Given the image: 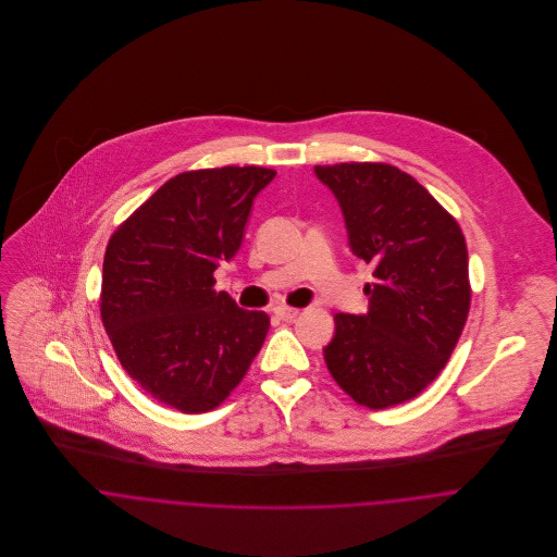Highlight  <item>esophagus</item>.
I'll return each mask as SVG.
<instances>
[{
    "mask_svg": "<svg viewBox=\"0 0 557 557\" xmlns=\"http://www.w3.org/2000/svg\"><path fill=\"white\" fill-rule=\"evenodd\" d=\"M298 315H300V311H298V309H292V307H278V309H276V318L285 319V321L296 319Z\"/></svg>",
    "mask_w": 557,
    "mask_h": 557,
    "instance_id": "esophagus-1",
    "label": "esophagus"
}]
</instances>
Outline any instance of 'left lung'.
I'll use <instances>...</instances> for the list:
<instances>
[{
    "instance_id": "obj_1",
    "label": "left lung",
    "mask_w": 557,
    "mask_h": 557,
    "mask_svg": "<svg viewBox=\"0 0 557 557\" xmlns=\"http://www.w3.org/2000/svg\"><path fill=\"white\" fill-rule=\"evenodd\" d=\"M349 246L373 263L367 315H334L323 349L334 382L369 409L418 397L446 367L470 313L468 246L455 216L388 162L318 164Z\"/></svg>"
}]
</instances>
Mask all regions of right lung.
I'll return each instance as SVG.
<instances>
[{
  "mask_svg": "<svg viewBox=\"0 0 557 557\" xmlns=\"http://www.w3.org/2000/svg\"><path fill=\"white\" fill-rule=\"evenodd\" d=\"M274 169L214 166L166 180L109 238L100 318L133 382L182 413L219 407L259 354L270 318L214 289Z\"/></svg>",
  "mask_w": 557,
  "mask_h": 557,
  "instance_id": "right-lung-1",
  "label": "right lung"
}]
</instances>
